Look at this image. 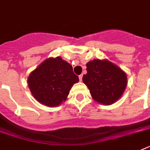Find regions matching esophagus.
<instances>
[{"instance_id": "esophagus-1", "label": "esophagus", "mask_w": 150, "mask_h": 150, "mask_svg": "<svg viewBox=\"0 0 150 150\" xmlns=\"http://www.w3.org/2000/svg\"><path fill=\"white\" fill-rule=\"evenodd\" d=\"M79 78L80 81H82V75H80L79 76Z\"/></svg>"}]
</instances>
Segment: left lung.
<instances>
[{
	"label": "left lung",
	"instance_id": "1",
	"mask_svg": "<svg viewBox=\"0 0 150 150\" xmlns=\"http://www.w3.org/2000/svg\"><path fill=\"white\" fill-rule=\"evenodd\" d=\"M87 74L82 81L95 101L110 105L121 98L127 86V75L108 60L94 59L86 64Z\"/></svg>",
	"mask_w": 150,
	"mask_h": 150
}]
</instances>
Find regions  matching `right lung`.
<instances>
[{
	"instance_id": "right-lung-1",
	"label": "right lung",
	"mask_w": 150,
	"mask_h": 150,
	"mask_svg": "<svg viewBox=\"0 0 150 150\" xmlns=\"http://www.w3.org/2000/svg\"><path fill=\"white\" fill-rule=\"evenodd\" d=\"M79 80L72 66L57 57L45 60L30 73L28 86L39 103L53 107L67 100L71 87Z\"/></svg>"
}]
</instances>
